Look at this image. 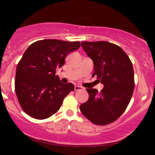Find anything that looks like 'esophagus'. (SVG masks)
Returning a JSON list of instances; mask_svg holds the SVG:
<instances>
[{
    "instance_id": "1",
    "label": "esophagus",
    "mask_w": 155,
    "mask_h": 155,
    "mask_svg": "<svg viewBox=\"0 0 155 155\" xmlns=\"http://www.w3.org/2000/svg\"><path fill=\"white\" fill-rule=\"evenodd\" d=\"M82 87H80V86H78V85H76L75 86V87H74V90H75V91H78V90H82Z\"/></svg>"
}]
</instances>
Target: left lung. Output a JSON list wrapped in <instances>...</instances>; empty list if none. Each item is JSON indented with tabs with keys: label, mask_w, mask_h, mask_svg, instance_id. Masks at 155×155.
<instances>
[{
	"label": "left lung",
	"mask_w": 155,
	"mask_h": 155,
	"mask_svg": "<svg viewBox=\"0 0 155 155\" xmlns=\"http://www.w3.org/2000/svg\"><path fill=\"white\" fill-rule=\"evenodd\" d=\"M81 47L94 64L92 76L104 84L101 92L86 89L87 102L80 111L95 124L106 125L114 122L128 106L134 90L133 64L122 49L107 41L81 42Z\"/></svg>",
	"instance_id": "1"
}]
</instances>
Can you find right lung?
I'll return each mask as SVG.
<instances>
[{
    "mask_svg": "<svg viewBox=\"0 0 155 155\" xmlns=\"http://www.w3.org/2000/svg\"><path fill=\"white\" fill-rule=\"evenodd\" d=\"M80 47L79 41L44 39L30 45L17 64L15 92L23 111L37 120L51 117L63 99L74 90L71 83L63 84L56 70L65 58Z\"/></svg>",
    "mask_w": 155,
    "mask_h": 155,
    "instance_id": "obj_1",
    "label": "right lung"
}]
</instances>
